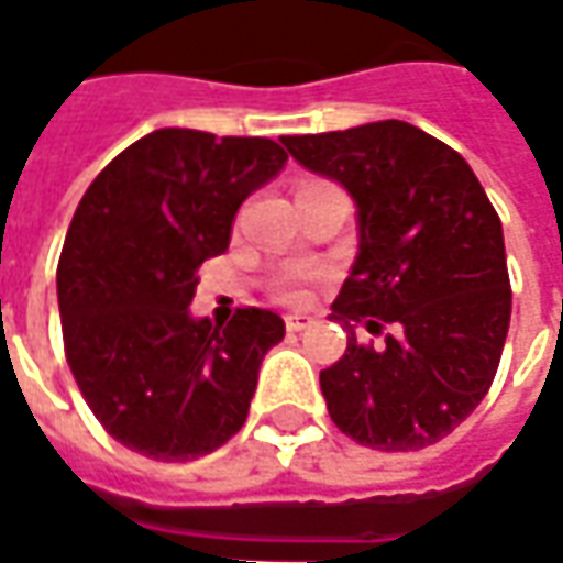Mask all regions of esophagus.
Returning a JSON list of instances; mask_svg holds the SVG:
<instances>
[{"mask_svg":"<svg viewBox=\"0 0 563 563\" xmlns=\"http://www.w3.org/2000/svg\"><path fill=\"white\" fill-rule=\"evenodd\" d=\"M308 327H311V318H305V314H286V330L289 333H301Z\"/></svg>","mask_w":563,"mask_h":563,"instance_id":"obj_1","label":"esophagus"}]
</instances>
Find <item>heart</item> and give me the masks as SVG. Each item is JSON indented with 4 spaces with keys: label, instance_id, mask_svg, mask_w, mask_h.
<instances>
[{
    "label": "heart",
    "instance_id": "obj_1",
    "mask_svg": "<svg viewBox=\"0 0 563 563\" xmlns=\"http://www.w3.org/2000/svg\"><path fill=\"white\" fill-rule=\"evenodd\" d=\"M274 292H277V299L280 301L299 305V301H305V280H301V277H283Z\"/></svg>",
    "mask_w": 563,
    "mask_h": 563
}]
</instances>
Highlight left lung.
<instances>
[{
  "instance_id": "left-lung-1",
  "label": "left lung",
  "mask_w": 563,
  "mask_h": 563,
  "mask_svg": "<svg viewBox=\"0 0 563 563\" xmlns=\"http://www.w3.org/2000/svg\"><path fill=\"white\" fill-rule=\"evenodd\" d=\"M289 155L340 180L358 205V258L333 320L386 323V345L349 336L320 371L327 411L345 437L379 452H417L449 437L493 386L508 323L505 236L471 165L405 121L283 136Z\"/></svg>"
}]
</instances>
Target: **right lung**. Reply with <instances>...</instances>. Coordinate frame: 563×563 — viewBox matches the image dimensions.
<instances>
[{
  "label": "right lung",
  "instance_id": "right-lung-1",
  "mask_svg": "<svg viewBox=\"0 0 563 563\" xmlns=\"http://www.w3.org/2000/svg\"><path fill=\"white\" fill-rule=\"evenodd\" d=\"M286 162L274 140L165 126L89 184L58 258L70 374L108 437L152 461H192L240 433L280 314L189 318L196 271Z\"/></svg>",
  "mask_w": 563,
  "mask_h": 563
}]
</instances>
